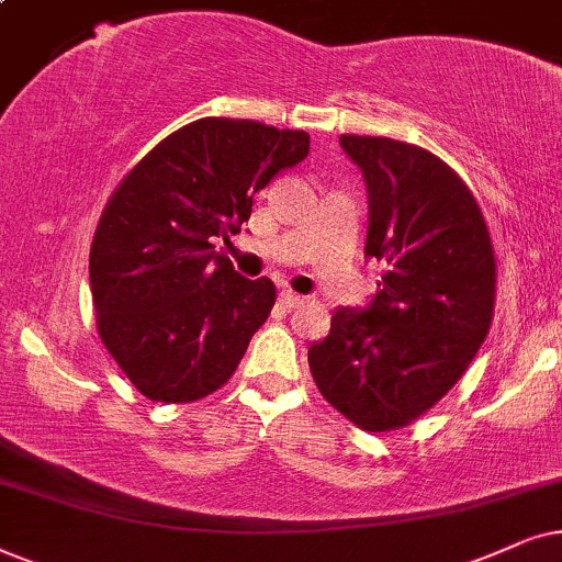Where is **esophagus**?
Returning a JSON list of instances; mask_svg holds the SVG:
<instances>
[{
	"instance_id": "1",
	"label": "esophagus",
	"mask_w": 562,
	"mask_h": 562,
	"mask_svg": "<svg viewBox=\"0 0 562 562\" xmlns=\"http://www.w3.org/2000/svg\"><path fill=\"white\" fill-rule=\"evenodd\" d=\"M305 301H308V297L297 295L293 290H280V303L285 305V308H301Z\"/></svg>"
}]
</instances>
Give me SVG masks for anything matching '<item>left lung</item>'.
Listing matches in <instances>:
<instances>
[{"mask_svg":"<svg viewBox=\"0 0 562 562\" xmlns=\"http://www.w3.org/2000/svg\"><path fill=\"white\" fill-rule=\"evenodd\" d=\"M370 194L364 254L383 261L368 311L339 308L308 349L318 391L364 431H395L450 393L488 336L496 254L458 171L422 146L341 136Z\"/></svg>","mask_w":562,"mask_h":562,"instance_id":"obj_1","label":"left lung"}]
</instances>
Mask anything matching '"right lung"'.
Here are the masks:
<instances>
[{
  "mask_svg": "<svg viewBox=\"0 0 562 562\" xmlns=\"http://www.w3.org/2000/svg\"><path fill=\"white\" fill-rule=\"evenodd\" d=\"M305 131L200 117L159 140L112 190L89 249L97 331L133 387L192 403L223 387L277 301L213 238L249 221L254 194L308 156Z\"/></svg>",
  "mask_w": 562,
  "mask_h": 562,
  "instance_id": "add662e5",
  "label": "right lung"
}]
</instances>
